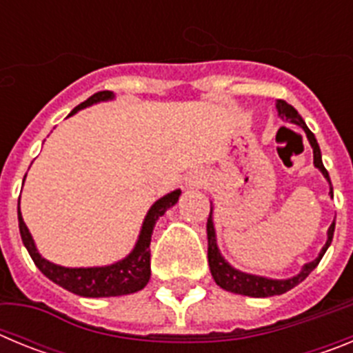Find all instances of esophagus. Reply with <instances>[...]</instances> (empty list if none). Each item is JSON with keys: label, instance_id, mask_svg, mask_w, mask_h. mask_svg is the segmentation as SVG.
Wrapping results in <instances>:
<instances>
[{"label": "esophagus", "instance_id": "esophagus-1", "mask_svg": "<svg viewBox=\"0 0 353 353\" xmlns=\"http://www.w3.org/2000/svg\"><path fill=\"white\" fill-rule=\"evenodd\" d=\"M201 183H203L201 174H192V179L189 180V185H201Z\"/></svg>", "mask_w": 353, "mask_h": 353}]
</instances>
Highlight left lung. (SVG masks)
<instances>
[{
  "label": "left lung",
  "mask_w": 353,
  "mask_h": 353,
  "mask_svg": "<svg viewBox=\"0 0 353 353\" xmlns=\"http://www.w3.org/2000/svg\"><path fill=\"white\" fill-rule=\"evenodd\" d=\"M276 108H277V113H279V117H281L283 120L290 121V123H295V125L304 129L305 136H307V139H310L311 148H313L314 166L322 171V174L327 179V182L330 183L329 173H327L325 166H323V162H322V152H320V146H318L316 138H314V134L307 129L305 121L302 120L301 114L297 113V109L293 108V105H290L286 101H277ZM329 194L332 196V185H330ZM334 226H336V221H332L329 232H327L325 245L322 248V251H320L316 260L305 263L304 267H302L301 272H299L297 276L290 277V279H270V277H261V276H254V274L240 272V270L233 269L232 265L228 263V261L221 256L217 242H215V230H214V221H212V208H210V215H208V221H207V236H208V265H210L212 277H214V281L217 283L221 288L226 290V292L239 293V295H248V297H272V295H281V293H286L288 290L295 288L299 283L304 281L305 277L313 272V269H316V265L320 263L322 256L325 254L327 249H329L330 242H332V236H334Z\"/></svg>",
  "instance_id": "left-lung-1"
}]
</instances>
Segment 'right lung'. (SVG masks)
<instances>
[{"label": "right lung", "mask_w": 353, "mask_h": 353, "mask_svg": "<svg viewBox=\"0 0 353 353\" xmlns=\"http://www.w3.org/2000/svg\"><path fill=\"white\" fill-rule=\"evenodd\" d=\"M113 92H99L93 93L90 99L81 102L77 108L72 109V117L77 113L79 109L88 108V105L97 104L102 101H111L113 99ZM26 179V176H24ZM180 189L170 192V194L162 196L157 199L152 208L146 214L145 221H143L141 233L139 239L134 245L132 252L123 260L117 261L113 265H105V267H88V269H68V267H61V265H54L49 260L40 256V252L37 251L35 242L31 239V233L28 226L24 224L23 215H21V208L17 203V219H19V232H21V239L23 244L26 245L28 252H30L31 260L35 261L40 272L46 277H49L52 283L60 285L61 288L68 290V292L81 295V297H117V295H127V293L139 292L146 286L150 279V240H152V233H154V226L159 221L161 215L168 208L173 207L179 201Z\"/></svg>", "instance_id": "add662e5"}]
</instances>
